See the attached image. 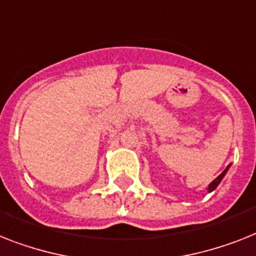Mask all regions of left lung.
Segmentation results:
<instances>
[{
	"instance_id": "1",
	"label": "left lung",
	"mask_w": 256,
	"mask_h": 256,
	"mask_svg": "<svg viewBox=\"0 0 256 256\" xmlns=\"http://www.w3.org/2000/svg\"><path fill=\"white\" fill-rule=\"evenodd\" d=\"M229 168H230V164H229V166H228L226 168H225V170L222 171V172H221V174L218 175V176H217L216 179H214V180L210 182V183H209V186H208V192H212V191H214V190L217 188V186H218L220 183H221V180H222V179H224V176L226 175V172H228V170H229Z\"/></svg>"
}]
</instances>
